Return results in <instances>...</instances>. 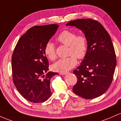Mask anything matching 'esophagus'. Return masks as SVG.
<instances>
[{"mask_svg": "<svg viewBox=\"0 0 121 121\" xmlns=\"http://www.w3.org/2000/svg\"><path fill=\"white\" fill-rule=\"evenodd\" d=\"M67 72H65V73H59V74H60V75H66V74H67Z\"/></svg>", "mask_w": 121, "mask_h": 121, "instance_id": "1", "label": "esophagus"}]
</instances>
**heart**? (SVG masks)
<instances>
[{"instance_id": "b5f03b06", "label": "heart", "mask_w": 121, "mask_h": 121, "mask_svg": "<svg viewBox=\"0 0 121 121\" xmlns=\"http://www.w3.org/2000/svg\"><path fill=\"white\" fill-rule=\"evenodd\" d=\"M57 39L64 45L69 46L68 55L66 58H62L52 65V69L57 72L65 73L74 67L77 63V59H82L85 56L87 49V39L84 35H77L75 32L64 30L58 35ZM44 52L50 60L56 58L55 47L53 43L48 42L46 44Z\"/></svg>"}]
</instances>
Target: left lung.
<instances>
[{"label":"left lung","mask_w":121,"mask_h":121,"mask_svg":"<svg viewBox=\"0 0 121 121\" xmlns=\"http://www.w3.org/2000/svg\"><path fill=\"white\" fill-rule=\"evenodd\" d=\"M66 26L82 31L87 42L86 55L73 72L78 80L73 91L87 99L99 97L110 86L117 64L110 36L100 23L91 19L73 20Z\"/></svg>","instance_id":"obj_1"}]
</instances>
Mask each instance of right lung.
<instances>
[{"label":"right lung","mask_w":121,"mask_h":121,"mask_svg":"<svg viewBox=\"0 0 121 121\" xmlns=\"http://www.w3.org/2000/svg\"><path fill=\"white\" fill-rule=\"evenodd\" d=\"M58 28V24L32 27L20 37L13 51V83L21 95L31 102H43L51 95L50 80L58 73L48 72L44 48Z\"/></svg>","instance_id":"1"}]
</instances>
